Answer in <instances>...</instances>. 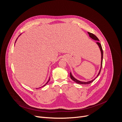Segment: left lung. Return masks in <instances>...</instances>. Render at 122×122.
Segmentation results:
<instances>
[{
    "label": "left lung",
    "instance_id": "obj_1",
    "mask_svg": "<svg viewBox=\"0 0 122 122\" xmlns=\"http://www.w3.org/2000/svg\"><path fill=\"white\" fill-rule=\"evenodd\" d=\"M88 34H89V37L91 38H92L93 40H95V41H99V40H98V39L95 35L94 34H92V33H90V32H88ZM97 44L98 45V46H99V49H100V51H101V67H100V71H99V73H98V74H97V76L94 79H93V80H92V81H86V82H85V81H79V80H77L76 79H75L73 76H72V75L71 74V72L70 73V77H71V79L73 80V81H74L75 82H76V83H78V84H89V83H91V82H92L98 76V75H99V74H100V71H101V68H102V60H103V50H102V46H101V44L98 42V41H97Z\"/></svg>",
    "mask_w": 122,
    "mask_h": 122
}]
</instances>
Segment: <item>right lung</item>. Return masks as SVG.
I'll use <instances>...</instances> for the list:
<instances>
[{
  "mask_svg": "<svg viewBox=\"0 0 122 122\" xmlns=\"http://www.w3.org/2000/svg\"><path fill=\"white\" fill-rule=\"evenodd\" d=\"M17 39H16V41H15V42H16V41H17ZM50 78H49V80H48V81H47V82H46V84H45V85H43V86H45V85H46V84H47V83H48V82H49V81H50Z\"/></svg>",
  "mask_w": 122,
  "mask_h": 122,
  "instance_id": "obj_1",
  "label": "right lung"
}]
</instances>
